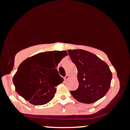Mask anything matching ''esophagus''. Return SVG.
Instances as JSON below:
<instances>
[{
  "label": "esophagus",
  "mask_w": 130,
  "mask_h": 130,
  "mask_svg": "<svg viewBox=\"0 0 130 130\" xmlns=\"http://www.w3.org/2000/svg\"><path fill=\"white\" fill-rule=\"evenodd\" d=\"M69 78H70V76L69 75H67L66 76L64 77V79L66 80H68Z\"/></svg>",
  "instance_id": "obj_1"
}]
</instances>
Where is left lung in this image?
Listing matches in <instances>:
<instances>
[{
    "instance_id": "left-lung-1",
    "label": "left lung",
    "mask_w": 130,
    "mask_h": 130,
    "mask_svg": "<svg viewBox=\"0 0 130 130\" xmlns=\"http://www.w3.org/2000/svg\"><path fill=\"white\" fill-rule=\"evenodd\" d=\"M76 66L79 87L70 93L79 102L90 104L103 98L110 88L109 67L96 55L83 50H68Z\"/></svg>"
}]
</instances>
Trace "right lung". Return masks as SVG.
Segmentation results:
<instances>
[{
  "label": "right lung",
  "instance_id": "obj_1",
  "mask_svg": "<svg viewBox=\"0 0 130 130\" xmlns=\"http://www.w3.org/2000/svg\"><path fill=\"white\" fill-rule=\"evenodd\" d=\"M60 52L61 56L57 57L56 65L52 70H49L48 67L53 51L37 54L24 60L19 66L13 76V84L17 93L30 103L43 105L54 96L56 86L63 80L56 67L67 55L66 51Z\"/></svg>",
  "mask_w": 130,
  "mask_h": 130
}]
</instances>
